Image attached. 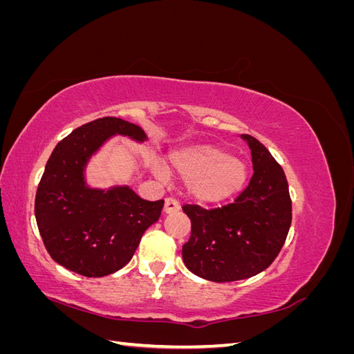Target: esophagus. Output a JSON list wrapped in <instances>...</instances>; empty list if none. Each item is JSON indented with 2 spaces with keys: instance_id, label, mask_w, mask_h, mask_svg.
<instances>
[{
  "instance_id": "34e87169",
  "label": "esophagus",
  "mask_w": 354,
  "mask_h": 354,
  "mask_svg": "<svg viewBox=\"0 0 354 354\" xmlns=\"http://www.w3.org/2000/svg\"><path fill=\"white\" fill-rule=\"evenodd\" d=\"M180 209V203L173 199V198H167L165 199V207H164V211L167 214H173V212H177Z\"/></svg>"
}]
</instances>
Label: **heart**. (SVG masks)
<instances>
[{
    "label": "heart",
    "instance_id": "1",
    "mask_svg": "<svg viewBox=\"0 0 354 354\" xmlns=\"http://www.w3.org/2000/svg\"><path fill=\"white\" fill-rule=\"evenodd\" d=\"M171 165L186 177L187 192L203 203L220 202L245 185L248 169L242 160L216 146L199 145L171 156Z\"/></svg>",
    "mask_w": 354,
    "mask_h": 354
}]
</instances>
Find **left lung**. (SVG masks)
Instances as JSON below:
<instances>
[{"instance_id":"8db88e82","label":"left lung","mask_w":354,"mask_h":354,"mask_svg":"<svg viewBox=\"0 0 354 354\" xmlns=\"http://www.w3.org/2000/svg\"><path fill=\"white\" fill-rule=\"evenodd\" d=\"M243 138L254 168L245 190L218 208L181 207L192 223L183 261L192 273L212 282L248 279L266 270L279 255L292 221L282 167L255 137Z\"/></svg>"}]
</instances>
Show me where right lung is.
Here are the masks:
<instances>
[{"label":"right lung","mask_w":354,"mask_h":354,"mask_svg":"<svg viewBox=\"0 0 354 354\" xmlns=\"http://www.w3.org/2000/svg\"><path fill=\"white\" fill-rule=\"evenodd\" d=\"M113 134L146 137L140 127L115 116L84 124L57 143L37 189L35 218L46 250L56 263L87 277L122 269L164 208V199L145 201L128 187H85V162Z\"/></svg>","instance_id":"1"}]
</instances>
